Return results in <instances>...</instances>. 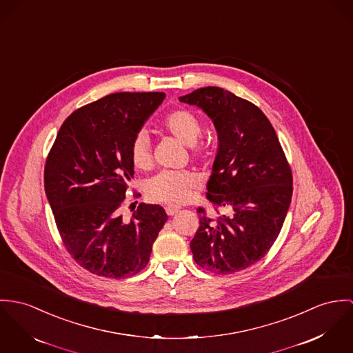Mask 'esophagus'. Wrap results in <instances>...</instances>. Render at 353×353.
I'll return each instance as SVG.
<instances>
[{"instance_id": "esophagus-1", "label": "esophagus", "mask_w": 353, "mask_h": 353, "mask_svg": "<svg viewBox=\"0 0 353 353\" xmlns=\"http://www.w3.org/2000/svg\"><path fill=\"white\" fill-rule=\"evenodd\" d=\"M179 210H180L179 207H173V205H166V207H165L166 214L170 215V216H172V215H176V214L179 212Z\"/></svg>"}]
</instances>
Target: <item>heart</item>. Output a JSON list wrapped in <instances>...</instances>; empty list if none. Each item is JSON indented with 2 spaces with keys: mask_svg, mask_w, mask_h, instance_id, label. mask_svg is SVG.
I'll list each match as a JSON object with an SVG mask.
<instances>
[{
  "mask_svg": "<svg viewBox=\"0 0 353 353\" xmlns=\"http://www.w3.org/2000/svg\"><path fill=\"white\" fill-rule=\"evenodd\" d=\"M162 128L181 143L191 146L192 156H200L201 149L196 145L201 135V124L195 114L187 110H176L168 114ZM131 161L137 169H149L152 165L150 142L145 132H139L131 142ZM199 180L190 170L161 172L146 184V194L153 201L177 205L188 200Z\"/></svg>",
  "mask_w": 353,
  "mask_h": 353,
  "instance_id": "heart-1",
  "label": "heart"
}]
</instances>
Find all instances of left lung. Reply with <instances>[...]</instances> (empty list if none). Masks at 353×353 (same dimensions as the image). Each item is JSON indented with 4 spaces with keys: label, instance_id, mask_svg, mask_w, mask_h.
<instances>
[{
    "label": "left lung",
    "instance_id": "obj_1",
    "mask_svg": "<svg viewBox=\"0 0 353 353\" xmlns=\"http://www.w3.org/2000/svg\"><path fill=\"white\" fill-rule=\"evenodd\" d=\"M179 100L207 114L219 142L205 195L216 212L197 208L194 260L212 274H234L274 245L291 203V168L271 121L250 101L218 86Z\"/></svg>",
    "mask_w": 353,
    "mask_h": 353
}]
</instances>
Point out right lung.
I'll return each mask as SVG.
<instances>
[{
  "instance_id": "add662e5",
  "label": "right lung",
  "mask_w": 353,
  "mask_h": 353,
  "mask_svg": "<svg viewBox=\"0 0 353 353\" xmlns=\"http://www.w3.org/2000/svg\"><path fill=\"white\" fill-rule=\"evenodd\" d=\"M165 93L108 94L61 125L44 166V191L66 250L90 274L121 279L141 272L168 221L158 204L120 215L134 177L131 142Z\"/></svg>"
}]
</instances>
